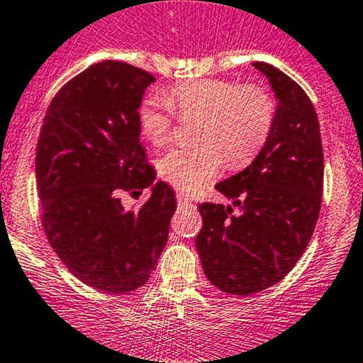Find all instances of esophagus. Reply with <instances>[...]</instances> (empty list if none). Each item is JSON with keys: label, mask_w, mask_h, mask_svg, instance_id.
Wrapping results in <instances>:
<instances>
[{"label": "esophagus", "mask_w": 363, "mask_h": 363, "mask_svg": "<svg viewBox=\"0 0 363 363\" xmlns=\"http://www.w3.org/2000/svg\"><path fill=\"white\" fill-rule=\"evenodd\" d=\"M177 201H178V206H180V208H190V206H192V201H189V199L183 196V194H178Z\"/></svg>", "instance_id": "34e87169"}]
</instances>
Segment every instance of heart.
<instances>
[{
	"instance_id": "heart-1",
	"label": "heart",
	"mask_w": 363,
	"mask_h": 363,
	"mask_svg": "<svg viewBox=\"0 0 363 363\" xmlns=\"http://www.w3.org/2000/svg\"><path fill=\"white\" fill-rule=\"evenodd\" d=\"M177 114L201 118L194 147H180L157 162L161 178L180 192L192 194L211 182L225 162L244 167L259 154L275 123V100L256 83L239 84L228 79H194L178 83L167 93L150 95L138 108L143 135L161 147L171 140Z\"/></svg>"
}]
</instances>
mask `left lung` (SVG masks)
I'll return each instance as SVG.
<instances>
[{
    "label": "left lung",
    "instance_id": "1",
    "mask_svg": "<svg viewBox=\"0 0 363 363\" xmlns=\"http://www.w3.org/2000/svg\"><path fill=\"white\" fill-rule=\"evenodd\" d=\"M277 100L270 138L244 171L218 183L233 208L199 206L196 245L209 282L235 296L275 286L305 252L322 206L323 150L317 112L305 89L287 74L255 62Z\"/></svg>",
    "mask_w": 363,
    "mask_h": 363
}]
</instances>
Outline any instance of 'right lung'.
Instances as JSON below:
<instances>
[{
    "mask_svg": "<svg viewBox=\"0 0 363 363\" xmlns=\"http://www.w3.org/2000/svg\"><path fill=\"white\" fill-rule=\"evenodd\" d=\"M154 81L126 62L89 65L53 96L38 140L46 239L74 277L111 294L147 284L177 211L140 143L138 107ZM147 186L152 196L142 208H122L121 191Z\"/></svg>",
    "mask_w": 363,
    "mask_h": 363,
    "instance_id": "right-lung-1",
    "label": "right lung"
}]
</instances>
